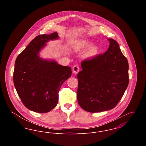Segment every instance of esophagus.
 Masks as SVG:
<instances>
[{"mask_svg":"<svg viewBox=\"0 0 146 146\" xmlns=\"http://www.w3.org/2000/svg\"><path fill=\"white\" fill-rule=\"evenodd\" d=\"M73 70L74 73H75V74L78 73V72L79 71V67L78 65H75L73 67Z\"/></svg>","mask_w":146,"mask_h":146,"instance_id":"esophagus-1","label":"esophagus"}]
</instances>
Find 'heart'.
<instances>
[{"mask_svg":"<svg viewBox=\"0 0 146 146\" xmlns=\"http://www.w3.org/2000/svg\"><path fill=\"white\" fill-rule=\"evenodd\" d=\"M93 44V42L89 39H84L80 42H76L74 46V49L76 50L88 49L90 47L88 51V55L89 56H93L96 55L98 51V46L96 45Z\"/></svg>","mask_w":146,"mask_h":146,"instance_id":"1","label":"heart"}]
</instances>
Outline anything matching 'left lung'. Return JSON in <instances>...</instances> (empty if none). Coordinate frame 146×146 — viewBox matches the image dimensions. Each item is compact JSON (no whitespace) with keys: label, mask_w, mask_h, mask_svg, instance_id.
<instances>
[{"label":"left lung","mask_w":146,"mask_h":146,"mask_svg":"<svg viewBox=\"0 0 146 146\" xmlns=\"http://www.w3.org/2000/svg\"><path fill=\"white\" fill-rule=\"evenodd\" d=\"M109 48L100 55L81 63L77 75V100L86 111L96 113L114 108L129 84L128 61L118 42L108 39Z\"/></svg>","instance_id":"left-lung-1"}]
</instances>
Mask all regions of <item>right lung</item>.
I'll return each instance as SVG.
<instances>
[{
    "instance_id": "obj_1",
    "label": "right lung",
    "mask_w": 146,
    "mask_h": 146,
    "mask_svg": "<svg viewBox=\"0 0 146 146\" xmlns=\"http://www.w3.org/2000/svg\"><path fill=\"white\" fill-rule=\"evenodd\" d=\"M58 38L57 32L38 35L15 61L14 86L23 104L31 111L44 113L54 109L61 85L71 76L70 67L39 55L46 42Z\"/></svg>"
}]
</instances>
